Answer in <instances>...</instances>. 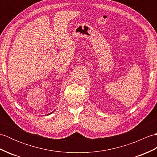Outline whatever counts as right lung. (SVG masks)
I'll return each mask as SVG.
<instances>
[{
    "label": "right lung",
    "mask_w": 157,
    "mask_h": 157,
    "mask_svg": "<svg viewBox=\"0 0 157 157\" xmlns=\"http://www.w3.org/2000/svg\"><path fill=\"white\" fill-rule=\"evenodd\" d=\"M50 113V114H51V113ZM50 114H49V115H50Z\"/></svg>",
    "instance_id": "obj_1"
}]
</instances>
